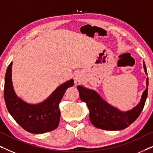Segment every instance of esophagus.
<instances>
[{
    "instance_id": "34e87169",
    "label": "esophagus",
    "mask_w": 153,
    "mask_h": 153,
    "mask_svg": "<svg viewBox=\"0 0 153 153\" xmlns=\"http://www.w3.org/2000/svg\"><path fill=\"white\" fill-rule=\"evenodd\" d=\"M82 81H83V77L81 76V75L76 74V76H75V77H74V83H76V85L81 84V83H82Z\"/></svg>"
}]
</instances>
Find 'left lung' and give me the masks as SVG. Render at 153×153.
I'll return each instance as SVG.
<instances>
[{
	"label": "left lung",
	"mask_w": 153,
	"mask_h": 153,
	"mask_svg": "<svg viewBox=\"0 0 153 153\" xmlns=\"http://www.w3.org/2000/svg\"><path fill=\"white\" fill-rule=\"evenodd\" d=\"M143 69L148 75L144 61ZM148 78L146 79V88L142 94L139 103L131 110L122 111L107 103L97 92L78 85L79 97L86 103L89 109V118L92 124L97 128L104 130H121L127 128L137 120L143 110L148 96Z\"/></svg>",
	"instance_id": "1"
}]
</instances>
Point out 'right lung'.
Segmentation results:
<instances>
[{
    "mask_svg": "<svg viewBox=\"0 0 153 153\" xmlns=\"http://www.w3.org/2000/svg\"><path fill=\"white\" fill-rule=\"evenodd\" d=\"M12 62L7 67L4 85V99L8 111L22 128L30 133L42 134L57 128L60 111L59 103L66 90L74 85L70 79L59 85L45 100L28 104L14 92L12 81Z\"/></svg>",
    "mask_w": 153,
    "mask_h": 153,
    "instance_id": "obj_1",
    "label": "right lung"
}]
</instances>
